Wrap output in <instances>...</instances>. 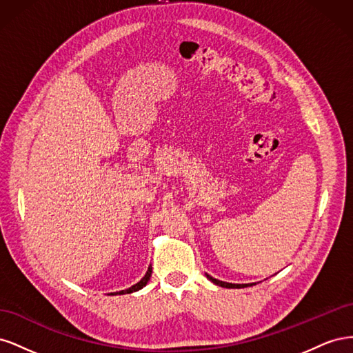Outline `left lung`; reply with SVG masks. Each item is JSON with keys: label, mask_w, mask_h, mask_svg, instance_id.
<instances>
[{"label": "left lung", "mask_w": 353, "mask_h": 353, "mask_svg": "<svg viewBox=\"0 0 353 353\" xmlns=\"http://www.w3.org/2000/svg\"><path fill=\"white\" fill-rule=\"evenodd\" d=\"M206 276H208V279H209L212 283H215L216 285L225 287V288H243V287H249V285H252V284H231V283H225V281H219V280L213 279V276H210V275H208V274H206Z\"/></svg>", "instance_id": "left-lung-1"}]
</instances>
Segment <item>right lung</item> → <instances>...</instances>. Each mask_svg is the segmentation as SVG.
I'll return each mask as SVG.
<instances>
[{
    "label": "right lung",
    "mask_w": 353,
    "mask_h": 353,
    "mask_svg": "<svg viewBox=\"0 0 353 353\" xmlns=\"http://www.w3.org/2000/svg\"><path fill=\"white\" fill-rule=\"evenodd\" d=\"M150 276H152V266L150 268L147 270V272H145V275L143 276V280L140 281V283H137L135 285H132V287H130V288H126V290H122V292H117L119 294H126V293H132V292H137V290H140V288H143L147 283H148V280H150ZM117 293H112V294H117Z\"/></svg>",
    "instance_id": "1"
}]
</instances>
